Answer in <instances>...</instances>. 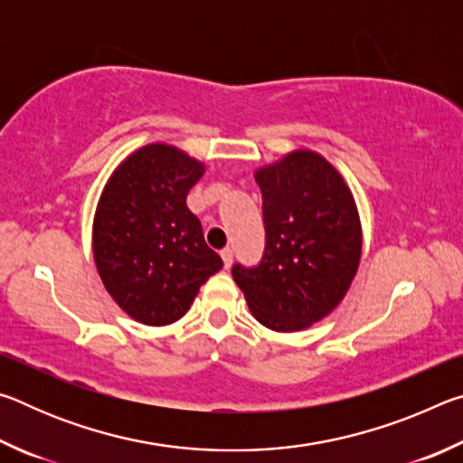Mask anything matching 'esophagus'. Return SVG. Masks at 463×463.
Segmentation results:
<instances>
[{
    "label": "esophagus",
    "mask_w": 463,
    "mask_h": 463,
    "mask_svg": "<svg viewBox=\"0 0 463 463\" xmlns=\"http://www.w3.org/2000/svg\"><path fill=\"white\" fill-rule=\"evenodd\" d=\"M221 255H222V261H224V268L229 269L231 265H232V249L231 247H226V249H222L221 250Z\"/></svg>",
    "instance_id": "obj_1"
}]
</instances>
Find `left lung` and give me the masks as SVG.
Returning <instances> with one entry per match:
<instances>
[{
  "label": "left lung",
  "mask_w": 463,
  "mask_h": 463,
  "mask_svg": "<svg viewBox=\"0 0 463 463\" xmlns=\"http://www.w3.org/2000/svg\"><path fill=\"white\" fill-rule=\"evenodd\" d=\"M265 250L232 268L250 315L279 333L308 328L336 308L362 257V224L347 184L325 156L294 151L255 171Z\"/></svg>",
  "instance_id": "obj_1"
}]
</instances>
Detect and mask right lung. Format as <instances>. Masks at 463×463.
I'll return each instance as SVG.
<instances>
[{
  "label": "right lung",
  "instance_id": "obj_1",
  "mask_svg": "<svg viewBox=\"0 0 463 463\" xmlns=\"http://www.w3.org/2000/svg\"><path fill=\"white\" fill-rule=\"evenodd\" d=\"M203 165L179 148L146 145L127 156L99 195L93 260L114 302L148 326L190 310L200 286L222 268L185 206Z\"/></svg>",
  "mask_w": 463,
  "mask_h": 463
}]
</instances>
